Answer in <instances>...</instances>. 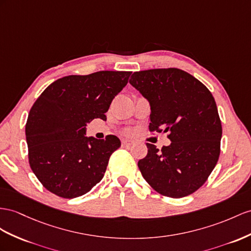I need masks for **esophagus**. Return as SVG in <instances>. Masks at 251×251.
I'll return each mask as SVG.
<instances>
[{"instance_id": "obj_1", "label": "esophagus", "mask_w": 251, "mask_h": 251, "mask_svg": "<svg viewBox=\"0 0 251 251\" xmlns=\"http://www.w3.org/2000/svg\"><path fill=\"white\" fill-rule=\"evenodd\" d=\"M131 144H132V141L122 140V146H123V147H129Z\"/></svg>"}]
</instances>
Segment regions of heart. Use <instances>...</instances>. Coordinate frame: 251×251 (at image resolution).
<instances>
[{
	"label": "heart",
	"mask_w": 251,
	"mask_h": 251,
	"mask_svg": "<svg viewBox=\"0 0 251 251\" xmlns=\"http://www.w3.org/2000/svg\"><path fill=\"white\" fill-rule=\"evenodd\" d=\"M130 133H131V130H129V129L125 130V134H130Z\"/></svg>",
	"instance_id": "heart-1"
}]
</instances>
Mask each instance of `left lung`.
<instances>
[{
	"mask_svg": "<svg viewBox=\"0 0 251 251\" xmlns=\"http://www.w3.org/2000/svg\"><path fill=\"white\" fill-rule=\"evenodd\" d=\"M151 104L150 131L169 132L161 151L146 143L141 174L161 195L181 198L207 181L221 153L222 122L213 95L194 76L176 68L134 72L129 79Z\"/></svg>",
	"mask_w": 251,
	"mask_h": 251,
	"instance_id": "obj_1",
	"label": "left lung"
}]
</instances>
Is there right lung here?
Masks as SVG:
<instances>
[{"label": "right lung", "mask_w": 251, "mask_h": 251, "mask_svg": "<svg viewBox=\"0 0 251 251\" xmlns=\"http://www.w3.org/2000/svg\"><path fill=\"white\" fill-rule=\"evenodd\" d=\"M131 72L100 71L55 80L30 108L25 136L31 171L44 188L62 198L86 194L99 183L109 158L121 146L118 137L87 138L86 126L106 120L111 101Z\"/></svg>", "instance_id": "add662e5"}]
</instances>
